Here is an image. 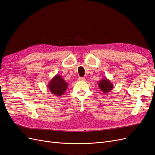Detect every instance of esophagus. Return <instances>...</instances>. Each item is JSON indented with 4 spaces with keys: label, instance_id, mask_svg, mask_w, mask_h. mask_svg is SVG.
<instances>
[{
    "label": "esophagus",
    "instance_id": "34e87169",
    "mask_svg": "<svg viewBox=\"0 0 155 155\" xmlns=\"http://www.w3.org/2000/svg\"><path fill=\"white\" fill-rule=\"evenodd\" d=\"M78 79H79V81H85V78H81V77H79V78H78Z\"/></svg>",
    "mask_w": 155,
    "mask_h": 155
}]
</instances>
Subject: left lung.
Instances as JSON below:
<instances>
[{
    "mask_svg": "<svg viewBox=\"0 0 155 155\" xmlns=\"http://www.w3.org/2000/svg\"><path fill=\"white\" fill-rule=\"evenodd\" d=\"M98 87H99L100 90L104 94L109 92L110 91L112 90V88L114 87L112 83L109 79L106 78L101 79L100 81L98 83Z\"/></svg>",
    "mask_w": 155,
    "mask_h": 155,
    "instance_id": "8db88e82",
    "label": "left lung"
}]
</instances>
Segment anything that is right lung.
<instances>
[{"instance_id":"add662e5","label":"right lung","mask_w":155,"mask_h":155,"mask_svg":"<svg viewBox=\"0 0 155 155\" xmlns=\"http://www.w3.org/2000/svg\"><path fill=\"white\" fill-rule=\"evenodd\" d=\"M68 83L58 74L55 75L48 84V88L50 92L57 96L63 95L66 91Z\"/></svg>"}]
</instances>
